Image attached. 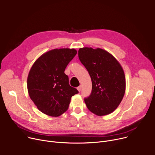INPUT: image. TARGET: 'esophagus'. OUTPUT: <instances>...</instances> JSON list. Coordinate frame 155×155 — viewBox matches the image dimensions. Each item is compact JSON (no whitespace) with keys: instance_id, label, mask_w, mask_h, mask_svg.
Listing matches in <instances>:
<instances>
[{"instance_id":"obj_1","label":"esophagus","mask_w":155,"mask_h":155,"mask_svg":"<svg viewBox=\"0 0 155 155\" xmlns=\"http://www.w3.org/2000/svg\"><path fill=\"white\" fill-rule=\"evenodd\" d=\"M81 86H79V87H77V90H78V91L79 92L81 91Z\"/></svg>"}]
</instances>
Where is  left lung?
<instances>
[{
    "label": "left lung",
    "mask_w": 155,
    "mask_h": 155,
    "mask_svg": "<svg viewBox=\"0 0 155 155\" xmlns=\"http://www.w3.org/2000/svg\"><path fill=\"white\" fill-rule=\"evenodd\" d=\"M78 58L92 81L91 93L84 99L88 109L99 116L110 114L118 107L125 94L122 67L113 55L100 48H80Z\"/></svg>",
    "instance_id": "left-lung-1"
}]
</instances>
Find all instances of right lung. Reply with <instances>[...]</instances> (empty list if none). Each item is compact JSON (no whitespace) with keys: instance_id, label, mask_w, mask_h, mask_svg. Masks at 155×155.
<instances>
[{"instance_id":"obj_1","label":"right lung","mask_w":155,"mask_h":155,"mask_svg":"<svg viewBox=\"0 0 155 155\" xmlns=\"http://www.w3.org/2000/svg\"><path fill=\"white\" fill-rule=\"evenodd\" d=\"M77 54L74 49H55L42 55L31 67L27 79L30 97L43 113L58 117L68 108L71 97L78 91L70 86L64 73Z\"/></svg>"}]
</instances>
